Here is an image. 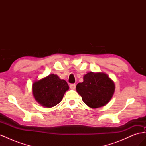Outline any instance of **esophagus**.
I'll use <instances>...</instances> for the list:
<instances>
[{"label": "esophagus", "instance_id": "34e87169", "mask_svg": "<svg viewBox=\"0 0 146 146\" xmlns=\"http://www.w3.org/2000/svg\"><path fill=\"white\" fill-rule=\"evenodd\" d=\"M76 84H75V83H71V84H70V85H69L70 88V89H72V90H74L75 88H76Z\"/></svg>", "mask_w": 146, "mask_h": 146}]
</instances>
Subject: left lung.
I'll return each mask as SVG.
<instances>
[{"mask_svg":"<svg viewBox=\"0 0 146 146\" xmlns=\"http://www.w3.org/2000/svg\"><path fill=\"white\" fill-rule=\"evenodd\" d=\"M114 82L106 74L88 72L84 76L83 82L76 86L83 101L92 108L105 105L112 98L114 92Z\"/></svg>","mask_w":146,"mask_h":146,"instance_id":"obj_1","label":"left lung"}]
</instances>
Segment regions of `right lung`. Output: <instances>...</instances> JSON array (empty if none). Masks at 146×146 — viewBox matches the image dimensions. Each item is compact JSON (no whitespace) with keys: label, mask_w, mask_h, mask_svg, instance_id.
<instances>
[{"label":"right lung","mask_w":146,"mask_h":146,"mask_svg":"<svg viewBox=\"0 0 146 146\" xmlns=\"http://www.w3.org/2000/svg\"><path fill=\"white\" fill-rule=\"evenodd\" d=\"M69 86L64 80L56 75L49 76L33 83V96L38 102L45 107L50 108L59 104L62 100Z\"/></svg>","instance_id":"right-lung-1"}]
</instances>
